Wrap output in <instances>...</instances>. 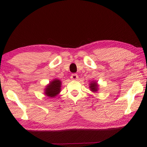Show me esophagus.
Instances as JSON below:
<instances>
[{
  "label": "esophagus",
  "instance_id": "1",
  "mask_svg": "<svg viewBox=\"0 0 147 147\" xmlns=\"http://www.w3.org/2000/svg\"><path fill=\"white\" fill-rule=\"evenodd\" d=\"M71 78L72 80H78V76L76 74H73L71 76Z\"/></svg>",
  "mask_w": 147,
  "mask_h": 147
}]
</instances>
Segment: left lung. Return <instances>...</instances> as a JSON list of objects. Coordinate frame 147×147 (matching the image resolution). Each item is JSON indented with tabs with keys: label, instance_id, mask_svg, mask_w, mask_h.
<instances>
[{
	"label": "left lung",
	"instance_id": "left-lung-1",
	"mask_svg": "<svg viewBox=\"0 0 147 147\" xmlns=\"http://www.w3.org/2000/svg\"><path fill=\"white\" fill-rule=\"evenodd\" d=\"M99 85L96 81H91V83H89V88L90 89L91 91L93 92V93H96L98 90Z\"/></svg>",
	"mask_w": 147,
	"mask_h": 147
}]
</instances>
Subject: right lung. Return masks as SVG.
<instances>
[{"label": "right lung", "mask_w": 147, "mask_h": 147, "mask_svg": "<svg viewBox=\"0 0 147 147\" xmlns=\"http://www.w3.org/2000/svg\"><path fill=\"white\" fill-rule=\"evenodd\" d=\"M61 81L58 78H55L51 81L44 89V94L49 98L56 97L61 91Z\"/></svg>", "instance_id": "right-lung-1"}]
</instances>
